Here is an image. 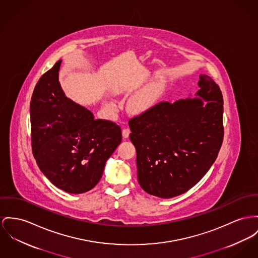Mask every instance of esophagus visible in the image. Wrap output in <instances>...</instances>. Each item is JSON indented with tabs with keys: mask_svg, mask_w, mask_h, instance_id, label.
Listing matches in <instances>:
<instances>
[{
	"mask_svg": "<svg viewBox=\"0 0 258 258\" xmlns=\"http://www.w3.org/2000/svg\"><path fill=\"white\" fill-rule=\"evenodd\" d=\"M129 134H130V130L128 128H124L122 130V136H123V138L126 139V138L129 137Z\"/></svg>",
	"mask_w": 258,
	"mask_h": 258,
	"instance_id": "1",
	"label": "esophagus"
}]
</instances>
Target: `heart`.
I'll list each match as a JSON object with an SVG mask.
<instances>
[{
    "instance_id": "heart-1",
    "label": "heart",
    "mask_w": 258,
    "mask_h": 258,
    "mask_svg": "<svg viewBox=\"0 0 258 258\" xmlns=\"http://www.w3.org/2000/svg\"><path fill=\"white\" fill-rule=\"evenodd\" d=\"M163 88V82L161 80H156L144 89L132 102V108L137 112H143L149 110L159 96Z\"/></svg>"
}]
</instances>
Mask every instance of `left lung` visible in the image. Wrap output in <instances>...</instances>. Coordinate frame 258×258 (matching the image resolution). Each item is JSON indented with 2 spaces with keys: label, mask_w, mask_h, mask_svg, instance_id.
<instances>
[{
  "label": "left lung",
  "mask_w": 258,
  "mask_h": 258,
  "mask_svg": "<svg viewBox=\"0 0 258 258\" xmlns=\"http://www.w3.org/2000/svg\"><path fill=\"white\" fill-rule=\"evenodd\" d=\"M202 98L162 101L129 120L137 151L138 181L162 199L192 188L214 163L224 138L223 96L211 77L202 74Z\"/></svg>",
  "instance_id": "obj_1"
}]
</instances>
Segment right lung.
Returning a JSON list of instances; mask_svg holds the SVG:
<instances>
[{
	"mask_svg": "<svg viewBox=\"0 0 258 258\" xmlns=\"http://www.w3.org/2000/svg\"><path fill=\"white\" fill-rule=\"evenodd\" d=\"M60 62L41 76L32 94V152L55 187L82 194L99 183L122 134L115 122L94 119L90 110L64 96L57 78Z\"/></svg>",
	"mask_w": 258,
	"mask_h": 258,
	"instance_id": "obj_1",
	"label": "right lung"
}]
</instances>
